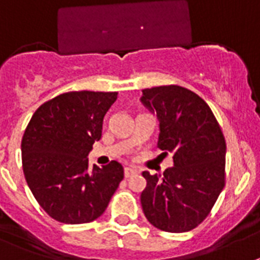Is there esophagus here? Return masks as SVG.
Returning a JSON list of instances; mask_svg holds the SVG:
<instances>
[{
  "instance_id": "34e87169",
  "label": "esophagus",
  "mask_w": 260,
  "mask_h": 260,
  "mask_svg": "<svg viewBox=\"0 0 260 260\" xmlns=\"http://www.w3.org/2000/svg\"><path fill=\"white\" fill-rule=\"evenodd\" d=\"M137 174V170L132 168V167H125V170H124V175H125V178H131V176H134V175Z\"/></svg>"
}]
</instances>
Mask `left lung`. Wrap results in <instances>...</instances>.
Listing matches in <instances>:
<instances>
[{
  "instance_id": "obj_1",
  "label": "left lung",
  "mask_w": 260,
  "mask_h": 260,
  "mask_svg": "<svg viewBox=\"0 0 260 260\" xmlns=\"http://www.w3.org/2000/svg\"><path fill=\"white\" fill-rule=\"evenodd\" d=\"M140 100L157 115L161 155H174L163 178L143 172L145 218L166 233L191 231L208 216L225 184L224 135L208 104L187 88L153 86L143 89Z\"/></svg>"
}]
</instances>
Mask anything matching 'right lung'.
<instances>
[{
  "mask_svg": "<svg viewBox=\"0 0 260 260\" xmlns=\"http://www.w3.org/2000/svg\"><path fill=\"white\" fill-rule=\"evenodd\" d=\"M117 92H68L33 113L21 141L26 183L41 208L65 224L89 223L104 214L124 178L112 160L88 170V153L101 139L105 113Z\"/></svg>",
  "mask_w": 260,
  "mask_h": 260,
  "instance_id": "right-lung-1",
  "label": "right lung"
}]
</instances>
